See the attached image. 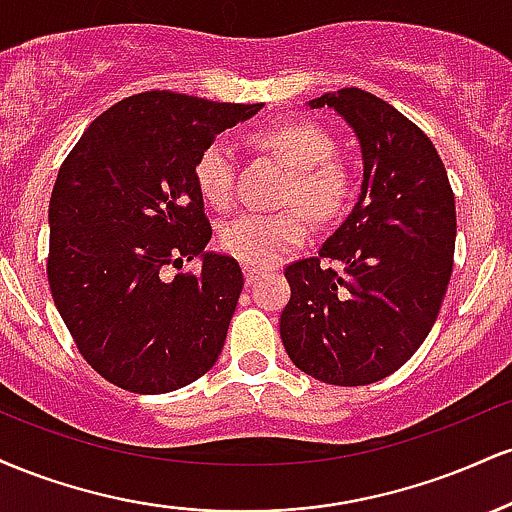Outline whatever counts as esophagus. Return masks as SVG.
I'll list each match as a JSON object with an SVG mask.
<instances>
[{"mask_svg":"<svg viewBox=\"0 0 512 512\" xmlns=\"http://www.w3.org/2000/svg\"><path fill=\"white\" fill-rule=\"evenodd\" d=\"M243 274H245V284L252 286L257 281V276H260V269H255V267H250V264H245Z\"/></svg>","mask_w":512,"mask_h":512,"instance_id":"1","label":"esophagus"}]
</instances>
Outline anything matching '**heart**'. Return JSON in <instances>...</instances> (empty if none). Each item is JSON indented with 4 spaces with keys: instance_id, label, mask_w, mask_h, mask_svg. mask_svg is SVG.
I'll return each instance as SVG.
<instances>
[{
    "instance_id": "heart-1",
    "label": "heart",
    "mask_w": 512,
    "mask_h": 512,
    "mask_svg": "<svg viewBox=\"0 0 512 512\" xmlns=\"http://www.w3.org/2000/svg\"><path fill=\"white\" fill-rule=\"evenodd\" d=\"M262 149L272 151L293 170L289 199L301 202L317 216H330L344 204L349 173L332 161L334 142L315 122H284L262 129L255 137ZM236 149L228 139H214L195 163V180L202 197L214 207H226L233 197ZM308 238L303 211H243L221 226V248L252 267H272Z\"/></svg>"
}]
</instances>
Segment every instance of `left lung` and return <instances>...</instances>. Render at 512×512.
Masks as SVG:
<instances>
[{
	"label": "left lung",
	"mask_w": 512,
	"mask_h": 512,
	"mask_svg": "<svg viewBox=\"0 0 512 512\" xmlns=\"http://www.w3.org/2000/svg\"><path fill=\"white\" fill-rule=\"evenodd\" d=\"M308 105L354 129L363 182L317 257L286 267L281 342L315 380L370 385L402 368L436 322L452 274L455 197L431 139L383 98L342 88Z\"/></svg>",
	"instance_id": "1"
}]
</instances>
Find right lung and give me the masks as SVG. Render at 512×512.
I'll list each match as a JSON object with an SVG mask.
<instances>
[{
  "instance_id": "add662e5",
  "label": "right lung",
  "mask_w": 512,
  "mask_h": 512,
  "mask_svg": "<svg viewBox=\"0 0 512 512\" xmlns=\"http://www.w3.org/2000/svg\"><path fill=\"white\" fill-rule=\"evenodd\" d=\"M262 108L137 93L96 117L57 173L52 298L81 356L122 390L173 392L221 354L243 272L233 257L207 252L195 163L216 134ZM182 259L203 269L168 282L165 267Z\"/></svg>"
}]
</instances>
